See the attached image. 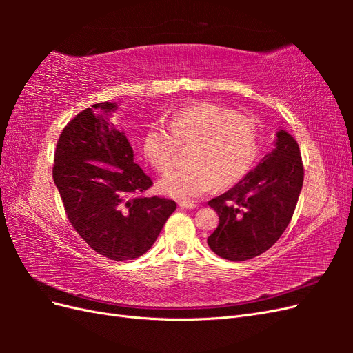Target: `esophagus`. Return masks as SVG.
Wrapping results in <instances>:
<instances>
[{
  "label": "esophagus",
  "instance_id": "obj_1",
  "mask_svg": "<svg viewBox=\"0 0 353 353\" xmlns=\"http://www.w3.org/2000/svg\"><path fill=\"white\" fill-rule=\"evenodd\" d=\"M178 206L181 209H194V208H197L196 203H191V201H179Z\"/></svg>",
  "mask_w": 353,
  "mask_h": 353
}]
</instances>
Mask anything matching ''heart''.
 Returning <instances> with one entry per match:
<instances>
[{
  "label": "heart",
  "mask_w": 353,
  "mask_h": 353,
  "mask_svg": "<svg viewBox=\"0 0 353 353\" xmlns=\"http://www.w3.org/2000/svg\"><path fill=\"white\" fill-rule=\"evenodd\" d=\"M167 128L154 122L143 135V153L159 172L176 163L181 145L190 150L191 165L179 168L159 181L165 196L191 201L218 184L231 187L248 175L261 154L258 121L239 116L212 103L185 105L169 117Z\"/></svg>",
  "instance_id": "1"
}]
</instances>
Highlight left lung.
I'll list each match as a JSON object with an SVG mask.
<instances>
[{
    "mask_svg": "<svg viewBox=\"0 0 353 353\" xmlns=\"http://www.w3.org/2000/svg\"><path fill=\"white\" fill-rule=\"evenodd\" d=\"M275 147L227 193L209 200L219 223L208 244L223 259L241 262L276 243L292 221L303 185L301 148L280 130Z\"/></svg>",
    "mask_w": 353,
    "mask_h": 353,
    "instance_id": "left-lung-1",
    "label": "left lung"
}]
</instances>
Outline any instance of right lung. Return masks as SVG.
Instances as JSON below:
<instances>
[{"label":"right lung","instance_id":"right-lung-1","mask_svg":"<svg viewBox=\"0 0 353 353\" xmlns=\"http://www.w3.org/2000/svg\"><path fill=\"white\" fill-rule=\"evenodd\" d=\"M117 104L82 110L60 134L52 179L72 227L112 261L140 258L152 248L176 203L148 197L150 176L134 162L125 132L109 117Z\"/></svg>","mask_w":353,"mask_h":353}]
</instances>
